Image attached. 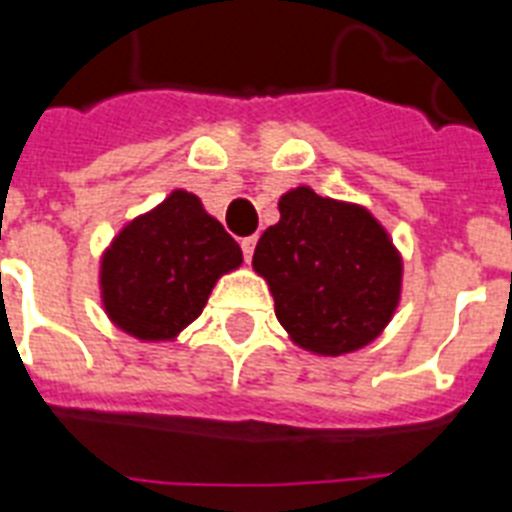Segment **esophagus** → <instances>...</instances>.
I'll return each instance as SVG.
<instances>
[{
  "instance_id": "obj_1",
  "label": "esophagus",
  "mask_w": 512,
  "mask_h": 512,
  "mask_svg": "<svg viewBox=\"0 0 512 512\" xmlns=\"http://www.w3.org/2000/svg\"><path fill=\"white\" fill-rule=\"evenodd\" d=\"M255 244H257V236H247V239H242V252H244V260H252V255H255Z\"/></svg>"
}]
</instances>
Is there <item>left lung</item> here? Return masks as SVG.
<instances>
[{
  "label": "left lung",
  "instance_id": "obj_1",
  "mask_svg": "<svg viewBox=\"0 0 512 512\" xmlns=\"http://www.w3.org/2000/svg\"><path fill=\"white\" fill-rule=\"evenodd\" d=\"M252 265L276 299L278 323L299 347L344 355L373 342L400 302L402 260L368 210L299 186Z\"/></svg>",
  "mask_w": 512,
  "mask_h": 512
}]
</instances>
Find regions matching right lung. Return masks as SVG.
Instances as JSON below:
<instances>
[{
    "label": "right lung",
    "mask_w": 512,
    "mask_h": 512,
    "mask_svg": "<svg viewBox=\"0 0 512 512\" xmlns=\"http://www.w3.org/2000/svg\"><path fill=\"white\" fill-rule=\"evenodd\" d=\"M242 249L194 194L173 191L131 220L102 257V299L136 339H173L205 307L215 281L239 268Z\"/></svg>",
    "instance_id": "1"
}]
</instances>
